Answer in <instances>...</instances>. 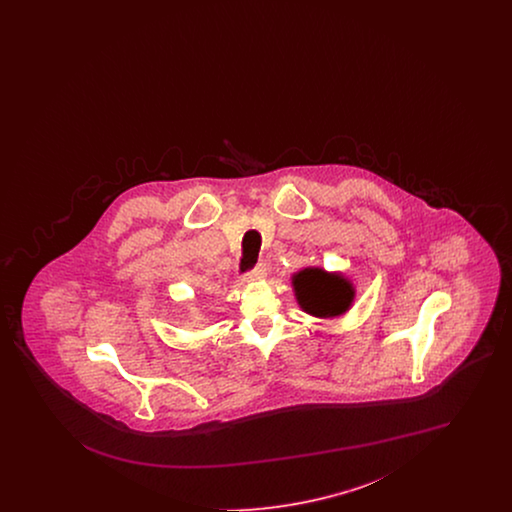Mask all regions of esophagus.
I'll return each mask as SVG.
<instances>
[{"instance_id": "1", "label": "esophagus", "mask_w": 512, "mask_h": 512, "mask_svg": "<svg viewBox=\"0 0 512 512\" xmlns=\"http://www.w3.org/2000/svg\"><path fill=\"white\" fill-rule=\"evenodd\" d=\"M265 274H267V265L265 263H257L249 272H245L244 280H247V282L249 280H261Z\"/></svg>"}]
</instances>
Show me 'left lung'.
<instances>
[{"instance_id":"left-lung-1","label":"left lung","mask_w":512,"mask_h":512,"mask_svg":"<svg viewBox=\"0 0 512 512\" xmlns=\"http://www.w3.org/2000/svg\"><path fill=\"white\" fill-rule=\"evenodd\" d=\"M297 303L315 317H338L353 301V286L336 272L305 268L293 276Z\"/></svg>"}]
</instances>
